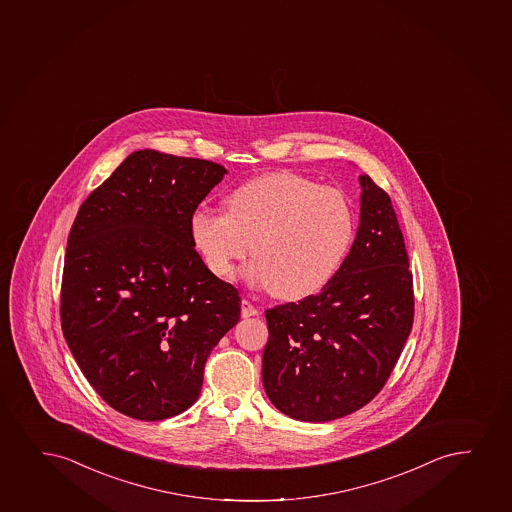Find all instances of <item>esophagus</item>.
Returning a JSON list of instances; mask_svg holds the SVG:
<instances>
[{"mask_svg": "<svg viewBox=\"0 0 512 512\" xmlns=\"http://www.w3.org/2000/svg\"><path fill=\"white\" fill-rule=\"evenodd\" d=\"M240 313H242V317H254V315H258L259 310L256 306L251 303V301H247V299H242V303H240Z\"/></svg>", "mask_w": 512, "mask_h": 512, "instance_id": "34e87169", "label": "esophagus"}]
</instances>
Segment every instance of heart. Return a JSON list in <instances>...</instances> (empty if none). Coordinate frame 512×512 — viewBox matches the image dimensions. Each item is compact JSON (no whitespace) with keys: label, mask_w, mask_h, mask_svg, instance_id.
Segmentation results:
<instances>
[{"label":"heart","mask_w":512,"mask_h":512,"mask_svg":"<svg viewBox=\"0 0 512 512\" xmlns=\"http://www.w3.org/2000/svg\"><path fill=\"white\" fill-rule=\"evenodd\" d=\"M227 211L197 207L188 233L207 270L228 279L244 268L251 284L272 289L277 298H311L334 280L355 233L346 195L294 173H268L233 188Z\"/></svg>","instance_id":"heart-1"}]
</instances>
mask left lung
<instances>
[{"label":"left lung","instance_id":"1","mask_svg":"<svg viewBox=\"0 0 512 512\" xmlns=\"http://www.w3.org/2000/svg\"><path fill=\"white\" fill-rule=\"evenodd\" d=\"M360 227L334 280L265 311L263 386L296 421H334L384 388L414 324V280L389 195L360 176Z\"/></svg>","mask_w":512,"mask_h":512}]
</instances>
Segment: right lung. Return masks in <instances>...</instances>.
I'll return each instance as SVG.
<instances>
[{
    "mask_svg": "<svg viewBox=\"0 0 512 512\" xmlns=\"http://www.w3.org/2000/svg\"><path fill=\"white\" fill-rule=\"evenodd\" d=\"M227 169L136 150L79 207L65 249L60 322L91 388L138 421L182 414L239 322V291L207 270L188 220Z\"/></svg>",
    "mask_w": 512,
    "mask_h": 512,
    "instance_id": "obj_1",
    "label": "right lung"
}]
</instances>
